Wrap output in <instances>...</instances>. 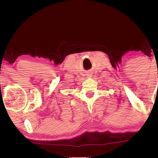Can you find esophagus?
<instances>
[{"instance_id": "esophagus-1", "label": "esophagus", "mask_w": 158, "mask_h": 158, "mask_svg": "<svg viewBox=\"0 0 158 158\" xmlns=\"http://www.w3.org/2000/svg\"><path fill=\"white\" fill-rule=\"evenodd\" d=\"M89 74H90V73H89ZM88 76H89V77H90V75H88Z\"/></svg>"}]
</instances>
